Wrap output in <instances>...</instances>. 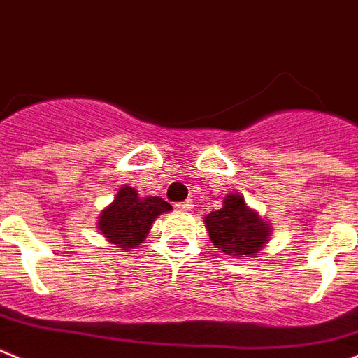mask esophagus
Instances as JSON below:
<instances>
[{
  "label": "esophagus",
  "mask_w": 358,
  "mask_h": 358,
  "mask_svg": "<svg viewBox=\"0 0 358 358\" xmlns=\"http://www.w3.org/2000/svg\"><path fill=\"white\" fill-rule=\"evenodd\" d=\"M176 208H178V210H191L192 208V201L191 199H185V201H180V203H176Z\"/></svg>",
  "instance_id": "34e87169"
}]
</instances>
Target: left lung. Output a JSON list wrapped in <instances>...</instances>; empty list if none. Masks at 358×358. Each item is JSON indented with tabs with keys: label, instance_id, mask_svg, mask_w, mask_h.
I'll use <instances>...</instances> for the list:
<instances>
[{
	"label": "left lung",
	"instance_id": "1",
	"mask_svg": "<svg viewBox=\"0 0 358 358\" xmlns=\"http://www.w3.org/2000/svg\"><path fill=\"white\" fill-rule=\"evenodd\" d=\"M205 227L214 246L231 257L255 255L271 235V227L237 192L228 194L223 207L205 217Z\"/></svg>",
	"mask_w": 358,
	"mask_h": 358
}]
</instances>
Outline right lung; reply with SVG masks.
I'll use <instances>...</instances> for the list:
<instances>
[{
	"label": "right lung",
	"mask_w": 358,
	"mask_h": 358,
	"mask_svg": "<svg viewBox=\"0 0 358 358\" xmlns=\"http://www.w3.org/2000/svg\"><path fill=\"white\" fill-rule=\"evenodd\" d=\"M169 210H173L171 205L159 196L141 198L134 187L123 185L114 201L99 214L98 228L108 243L128 251L143 243L153 221Z\"/></svg>",
	"instance_id": "1"
}]
</instances>
